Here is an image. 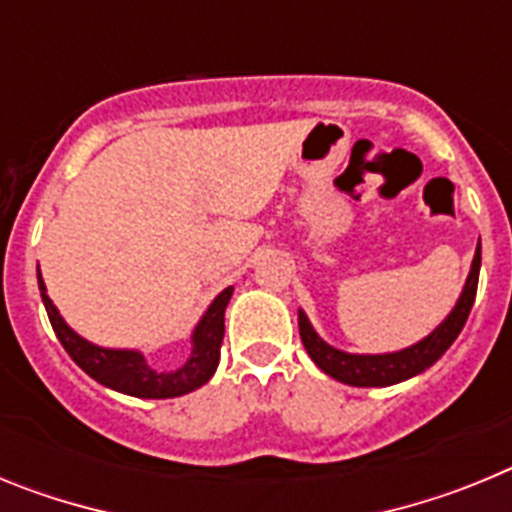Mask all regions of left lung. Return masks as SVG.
I'll use <instances>...</instances> for the list:
<instances>
[{"label": "left lung", "instance_id": "8db88e82", "mask_svg": "<svg viewBox=\"0 0 512 512\" xmlns=\"http://www.w3.org/2000/svg\"><path fill=\"white\" fill-rule=\"evenodd\" d=\"M479 266H482V243H477L472 269H469V277L464 282V289H461L454 310L443 318V323L433 333L420 338L413 346L392 351V354H348V351H341V348L323 341L318 336V330L312 328L305 310H297L302 346H305L310 359L328 377L338 379L343 384H351V387H390V384L418 377V374H423L428 366H433L446 354V348L456 341V336H459L464 323H467L469 310H472L474 297H477Z\"/></svg>", "mask_w": 512, "mask_h": 512}]
</instances>
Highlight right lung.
I'll return each mask as SVG.
<instances>
[{"label":"right lung","mask_w":512,"mask_h":512,"mask_svg":"<svg viewBox=\"0 0 512 512\" xmlns=\"http://www.w3.org/2000/svg\"><path fill=\"white\" fill-rule=\"evenodd\" d=\"M38 289L43 297L45 312L56 330L58 341L66 348V354L76 361L92 379L99 384L110 387V390L122 392L130 397H143V400H169V397H182L187 392L197 390L202 384L210 382L220 364V346H223L225 333V307L233 297V287H225L200 323L192 330V354L174 372H158L146 361V356L135 351V348H104L97 343L87 341L79 336L66 320L61 318L58 307L45 292V282L38 269Z\"/></svg>","instance_id":"1"}]
</instances>
